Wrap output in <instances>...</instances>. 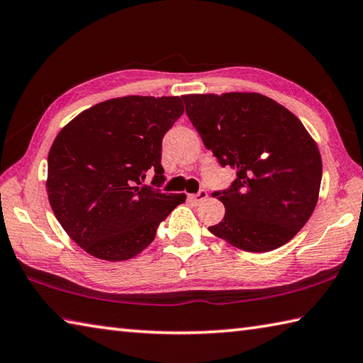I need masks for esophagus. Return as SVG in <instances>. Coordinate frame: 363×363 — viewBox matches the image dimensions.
<instances>
[{"mask_svg": "<svg viewBox=\"0 0 363 363\" xmlns=\"http://www.w3.org/2000/svg\"><path fill=\"white\" fill-rule=\"evenodd\" d=\"M188 197H189V201H193V202H196V203H199V202H202V201H205L208 197V193L205 189H201L199 193H196V194H188Z\"/></svg>", "mask_w": 363, "mask_h": 363, "instance_id": "1", "label": "esophagus"}]
</instances>
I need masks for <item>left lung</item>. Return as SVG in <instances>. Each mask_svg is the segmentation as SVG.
Returning a JSON list of instances; mask_svg holds the SVG:
<instances>
[{
    "instance_id": "left-lung-1",
    "label": "left lung",
    "mask_w": 363,
    "mask_h": 363,
    "mask_svg": "<svg viewBox=\"0 0 363 363\" xmlns=\"http://www.w3.org/2000/svg\"><path fill=\"white\" fill-rule=\"evenodd\" d=\"M186 113L221 166L237 170L213 196L225 207L211 234L267 252L288 243L318 203L323 161L296 115L259 93L184 94Z\"/></svg>"
}]
</instances>
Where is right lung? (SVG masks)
Masks as SVG:
<instances>
[{
	"mask_svg": "<svg viewBox=\"0 0 363 363\" xmlns=\"http://www.w3.org/2000/svg\"><path fill=\"white\" fill-rule=\"evenodd\" d=\"M184 112L179 96H125L86 108L61 129L49 152L47 194L61 228L88 255L120 262L155 240L184 194L164 182L161 142Z\"/></svg>",
	"mask_w": 363,
	"mask_h": 363,
	"instance_id": "obj_1",
	"label": "right lung"
}]
</instances>
